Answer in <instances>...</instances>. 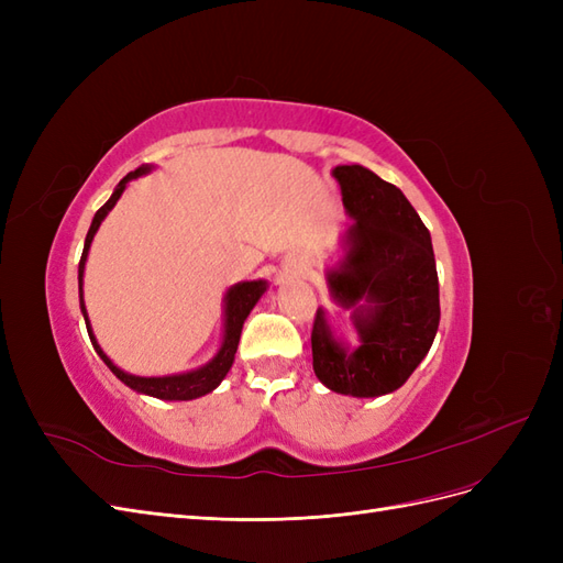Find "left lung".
Wrapping results in <instances>:
<instances>
[{
    "label": "left lung",
    "mask_w": 563,
    "mask_h": 563,
    "mask_svg": "<svg viewBox=\"0 0 563 563\" xmlns=\"http://www.w3.org/2000/svg\"><path fill=\"white\" fill-rule=\"evenodd\" d=\"M343 207L354 223L343 261L329 269L333 298L352 312L360 345L333 338L323 310L312 327L317 378L350 397L399 389L430 352L439 329V279L430 230L399 187L368 168L335 166Z\"/></svg>",
    "instance_id": "1"
}]
</instances>
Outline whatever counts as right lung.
Returning <instances> with one entry per match:
<instances>
[{
  "label": "right lung",
  "mask_w": 563,
  "mask_h": 563,
  "mask_svg": "<svg viewBox=\"0 0 563 563\" xmlns=\"http://www.w3.org/2000/svg\"><path fill=\"white\" fill-rule=\"evenodd\" d=\"M150 164H143L135 168V172L126 174L122 180H119V185L114 187L112 197L100 207L93 216V223L87 232V242H84V251H81V261H79V305H81V314H84V321H87V331H89V338L93 343V350L98 352L100 360H103L108 364V368L114 373V376L122 380L124 385H129L131 389L141 391V395H150V397H157V399H166V401H190V399H197V397H203L209 395L211 389H216L220 385V380H223L228 376V371L234 362V354H236V345H240V335H242V327L244 321L249 317V312L253 310V305L261 300V296L265 294L267 288V282L258 279V282H242V284H234L230 291L225 294V333H223V345H220L218 354L213 356V360L209 364H203L201 368H195V371H187V373H178V376H164V378H141V376H131V373L122 371L119 366H114L110 362V356L100 350L98 340L91 331V323H89V314H87V308H84V298H81V277H84V265H87V255H89V249H91V242H93V234L98 232L100 223H103V218L112 211V207L117 203V199L122 197V192L126 190V183L139 178L143 174L150 172Z\"/></svg>",
  "instance_id": "obj_1"
}]
</instances>
